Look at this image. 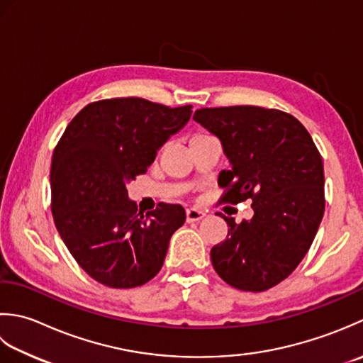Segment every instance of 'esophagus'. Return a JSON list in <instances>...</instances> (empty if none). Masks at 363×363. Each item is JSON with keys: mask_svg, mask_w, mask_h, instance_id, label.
Returning a JSON list of instances; mask_svg holds the SVG:
<instances>
[{"mask_svg": "<svg viewBox=\"0 0 363 363\" xmlns=\"http://www.w3.org/2000/svg\"><path fill=\"white\" fill-rule=\"evenodd\" d=\"M205 218V213L197 210V208H189L186 210V220L188 223H197V220H201Z\"/></svg>", "mask_w": 363, "mask_h": 363, "instance_id": "34e87169", "label": "esophagus"}]
</instances>
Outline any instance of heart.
<instances>
[{"label":"heart","mask_w":363,"mask_h":363,"mask_svg":"<svg viewBox=\"0 0 363 363\" xmlns=\"http://www.w3.org/2000/svg\"><path fill=\"white\" fill-rule=\"evenodd\" d=\"M208 135H205V133H196L194 136L191 138V140H196V139H202V138H206Z\"/></svg>","instance_id":"b5f03b06"}]
</instances>
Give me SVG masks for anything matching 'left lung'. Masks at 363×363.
Listing matches in <instances>:
<instances>
[{
  "mask_svg": "<svg viewBox=\"0 0 363 363\" xmlns=\"http://www.w3.org/2000/svg\"><path fill=\"white\" fill-rule=\"evenodd\" d=\"M194 121L218 136L230 171L219 174L223 201H252L254 216L225 218L227 238L211 249L219 277L242 291L282 282L308 252L324 214V169L296 117L260 106L202 108Z\"/></svg>",
  "mask_w": 363,
  "mask_h": 363,
  "instance_id": "8db88e82",
  "label": "left lung"
}]
</instances>
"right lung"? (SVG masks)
Masks as SVG:
<instances>
[{"label": "right lung", "instance_id": "right-lung-1", "mask_svg": "<svg viewBox=\"0 0 363 363\" xmlns=\"http://www.w3.org/2000/svg\"><path fill=\"white\" fill-rule=\"evenodd\" d=\"M192 106L128 97L89 103L73 117L51 160V211L77 263L97 282L135 288L158 274L183 206L138 211L127 184L145 174Z\"/></svg>", "mask_w": 363, "mask_h": 363}]
</instances>
